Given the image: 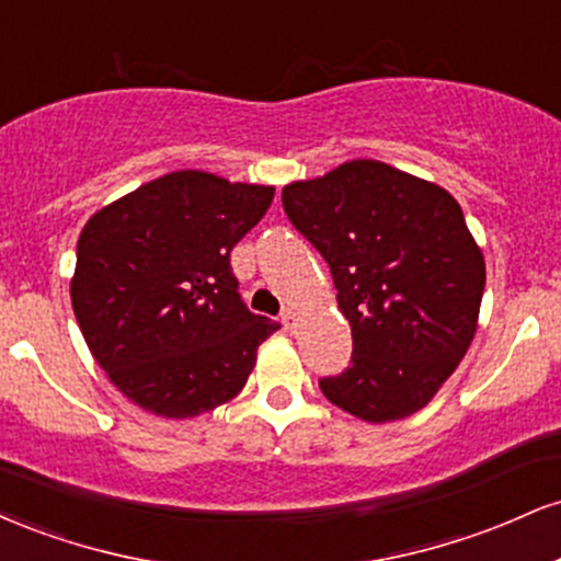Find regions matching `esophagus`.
<instances>
[{"label": "esophagus", "mask_w": 561, "mask_h": 561, "mask_svg": "<svg viewBox=\"0 0 561 561\" xmlns=\"http://www.w3.org/2000/svg\"><path fill=\"white\" fill-rule=\"evenodd\" d=\"M282 324H285V330L289 332L298 327V313H295V308H285V313H282Z\"/></svg>", "instance_id": "34e87169"}]
</instances>
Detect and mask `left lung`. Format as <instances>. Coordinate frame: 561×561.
<instances>
[{
  "label": "left lung",
  "instance_id": "obj_1",
  "mask_svg": "<svg viewBox=\"0 0 561 561\" xmlns=\"http://www.w3.org/2000/svg\"><path fill=\"white\" fill-rule=\"evenodd\" d=\"M282 205L351 321V366L319 379L327 401L377 424L420 411L478 330L485 261L459 203L388 163L351 160L285 186Z\"/></svg>",
  "mask_w": 561,
  "mask_h": 561
}]
</instances>
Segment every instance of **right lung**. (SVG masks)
Returning a JSON list of instances; mask_svg holds the SVG:
<instances>
[{
    "mask_svg": "<svg viewBox=\"0 0 561 561\" xmlns=\"http://www.w3.org/2000/svg\"><path fill=\"white\" fill-rule=\"evenodd\" d=\"M272 199L274 186L176 171L89 218L70 300L94 362L128 401L186 420L244 388L279 324L244 306L229 255Z\"/></svg>",
    "mask_w": 561,
    "mask_h": 561,
    "instance_id": "obj_1",
    "label": "right lung"
}]
</instances>
